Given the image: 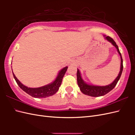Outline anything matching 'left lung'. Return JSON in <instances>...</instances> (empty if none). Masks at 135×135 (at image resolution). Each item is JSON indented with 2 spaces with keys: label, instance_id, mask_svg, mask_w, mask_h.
Masks as SVG:
<instances>
[{
  "label": "left lung",
  "instance_id": "1",
  "mask_svg": "<svg viewBox=\"0 0 135 135\" xmlns=\"http://www.w3.org/2000/svg\"><path fill=\"white\" fill-rule=\"evenodd\" d=\"M104 37L105 39L107 40L109 42H110L117 49V50L119 53L120 57H121V67H120L119 73L117 78L111 84L106 86H97L89 84L88 83L85 82L84 80L82 78L81 72L79 71L78 68H77V82H78V85L79 86L80 90H81L83 93L86 94V95L92 97H99L105 95V94L110 92L111 90L113 89L114 87L116 86L117 82H118L120 77L121 76L123 70V60L121 54L120 53L119 50L118 46L117 45L115 42L111 38H110V36L104 35Z\"/></svg>",
  "mask_w": 135,
  "mask_h": 135
}]
</instances>
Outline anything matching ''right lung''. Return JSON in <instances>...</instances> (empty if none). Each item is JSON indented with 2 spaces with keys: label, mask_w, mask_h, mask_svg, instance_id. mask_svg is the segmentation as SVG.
I'll use <instances>...</instances> for the list:
<instances>
[{
  "label": "right lung",
  "mask_w": 135,
  "mask_h": 135,
  "mask_svg": "<svg viewBox=\"0 0 135 135\" xmlns=\"http://www.w3.org/2000/svg\"><path fill=\"white\" fill-rule=\"evenodd\" d=\"M67 68L68 67L66 66L59 71L56 79L50 84L39 88H28L21 83V82L16 78L13 72V75L19 87L25 92L35 98H46L47 97L53 95L59 90L60 85L61 84L62 78L67 70Z\"/></svg>",
  "instance_id": "1"
}]
</instances>
